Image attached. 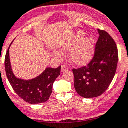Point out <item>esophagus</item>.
Instances as JSON below:
<instances>
[{
    "label": "esophagus",
    "mask_w": 128,
    "mask_h": 128,
    "mask_svg": "<svg viewBox=\"0 0 128 128\" xmlns=\"http://www.w3.org/2000/svg\"><path fill=\"white\" fill-rule=\"evenodd\" d=\"M68 69H69V68H68L66 66H64V65L62 66H61V72H64V71L68 70Z\"/></svg>",
    "instance_id": "esophagus-1"
}]
</instances>
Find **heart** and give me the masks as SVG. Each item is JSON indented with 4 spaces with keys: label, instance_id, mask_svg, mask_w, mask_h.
<instances>
[{
    "label": "heart",
    "instance_id": "obj_1",
    "mask_svg": "<svg viewBox=\"0 0 128 128\" xmlns=\"http://www.w3.org/2000/svg\"><path fill=\"white\" fill-rule=\"evenodd\" d=\"M84 33L78 32L60 45V50L64 53L71 52L70 59L75 66H84L89 62L94 56L95 42L91 37L84 38ZM58 57L61 55L57 54Z\"/></svg>",
    "mask_w": 128,
    "mask_h": 128
}]
</instances>
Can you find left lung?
<instances>
[{"label": "left lung", "mask_w": 128, "mask_h": 128, "mask_svg": "<svg viewBox=\"0 0 128 128\" xmlns=\"http://www.w3.org/2000/svg\"><path fill=\"white\" fill-rule=\"evenodd\" d=\"M99 36L95 53L87 66L72 69L76 92L86 98L102 95L110 84L116 71L118 52L116 43L107 32L98 29Z\"/></svg>", "instance_id": "1"}]
</instances>
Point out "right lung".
I'll return each instance as SVG.
<instances>
[{"mask_svg":"<svg viewBox=\"0 0 128 128\" xmlns=\"http://www.w3.org/2000/svg\"><path fill=\"white\" fill-rule=\"evenodd\" d=\"M11 44L5 57V70L10 85L25 102L31 104L45 102L52 94L54 82L60 75V66L56 69L46 68L39 76L31 80L17 78L13 72L10 62L9 48Z\"/></svg>","mask_w":128,"mask_h":128,"instance_id":"obj_1","label":"right lung"}]
</instances>
